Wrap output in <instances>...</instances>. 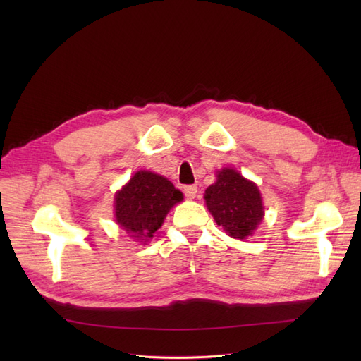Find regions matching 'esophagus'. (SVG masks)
Wrapping results in <instances>:
<instances>
[{"label": "esophagus", "mask_w": 361, "mask_h": 361, "mask_svg": "<svg viewBox=\"0 0 361 361\" xmlns=\"http://www.w3.org/2000/svg\"><path fill=\"white\" fill-rule=\"evenodd\" d=\"M183 194L188 200H192L195 199V195H197V187H195V185H188V187L183 188Z\"/></svg>", "instance_id": "34e87169"}]
</instances>
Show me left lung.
I'll return each instance as SVG.
<instances>
[{
  "mask_svg": "<svg viewBox=\"0 0 361 361\" xmlns=\"http://www.w3.org/2000/svg\"><path fill=\"white\" fill-rule=\"evenodd\" d=\"M204 200L216 224L235 239L253 235L264 218V203L257 185L233 169L216 173V182L204 191Z\"/></svg>",
  "mask_w": 361,
  "mask_h": 361,
  "instance_id": "8db88e82",
  "label": "left lung"
}]
</instances>
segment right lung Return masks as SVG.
I'll list each match as a JSON object with an SVG mask.
<instances>
[{
  "label": "right lung",
  "instance_id": "right-lung-1",
  "mask_svg": "<svg viewBox=\"0 0 361 361\" xmlns=\"http://www.w3.org/2000/svg\"><path fill=\"white\" fill-rule=\"evenodd\" d=\"M182 200L183 194L169 179L140 170L116 194V221L130 238L146 243L162 226L171 207Z\"/></svg>",
  "mask_w": 361,
  "mask_h": 361
}]
</instances>
